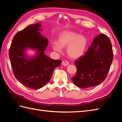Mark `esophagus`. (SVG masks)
<instances>
[{
    "label": "esophagus",
    "instance_id": "1",
    "mask_svg": "<svg viewBox=\"0 0 122 122\" xmlns=\"http://www.w3.org/2000/svg\"><path fill=\"white\" fill-rule=\"evenodd\" d=\"M61 64L62 66H67L68 65H69V62L67 61H62Z\"/></svg>",
    "mask_w": 122,
    "mask_h": 122
}]
</instances>
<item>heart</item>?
<instances>
[{"mask_svg": "<svg viewBox=\"0 0 122 122\" xmlns=\"http://www.w3.org/2000/svg\"><path fill=\"white\" fill-rule=\"evenodd\" d=\"M87 44L86 36L70 30H65L61 33L58 38V43L52 44V49L56 52H61L62 48L67 47L68 56L73 59L80 57L83 54Z\"/></svg>", "mask_w": 122, "mask_h": 122, "instance_id": "obj_1", "label": "heart"}]
</instances>
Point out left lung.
Masks as SVG:
<instances>
[{"label":"left lung","mask_w":122,"mask_h":122,"mask_svg":"<svg viewBox=\"0 0 122 122\" xmlns=\"http://www.w3.org/2000/svg\"><path fill=\"white\" fill-rule=\"evenodd\" d=\"M113 57L109 38L103 34L97 36L86 54L75 61L77 71L73 82L82 88L98 86L106 79Z\"/></svg>","instance_id":"left-lung-1"}]
</instances>
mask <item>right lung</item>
Returning <instances> with one entry per match:
<instances>
[{"mask_svg":"<svg viewBox=\"0 0 122 122\" xmlns=\"http://www.w3.org/2000/svg\"><path fill=\"white\" fill-rule=\"evenodd\" d=\"M40 22L28 25L14 36L9 51L11 66L16 78L24 86L38 90L48 82L54 69L61 63L44 54L48 45V39L39 32ZM31 49L36 51L31 57L25 51Z\"/></svg>","mask_w":122,"mask_h":122,"instance_id":"obj_1","label":"right lung"}]
</instances>
